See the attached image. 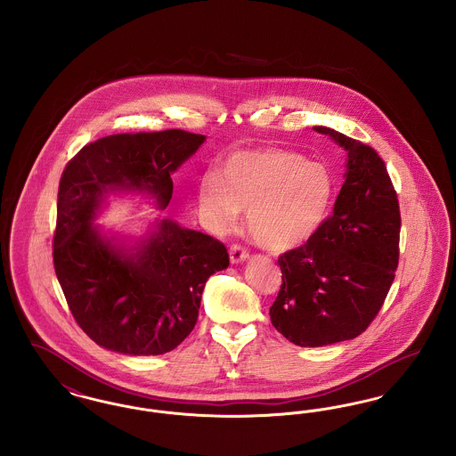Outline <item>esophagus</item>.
Segmentation results:
<instances>
[{
	"mask_svg": "<svg viewBox=\"0 0 456 456\" xmlns=\"http://www.w3.org/2000/svg\"><path fill=\"white\" fill-rule=\"evenodd\" d=\"M229 255H231V263H232V265H238V263H242V261H246L249 258L248 249L242 248L240 244H232Z\"/></svg>",
	"mask_w": 456,
	"mask_h": 456,
	"instance_id": "obj_1",
	"label": "esophagus"
}]
</instances>
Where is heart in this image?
Wrapping results in <instances>:
<instances>
[{"mask_svg": "<svg viewBox=\"0 0 456 456\" xmlns=\"http://www.w3.org/2000/svg\"><path fill=\"white\" fill-rule=\"evenodd\" d=\"M333 191V177L323 164L281 149H256L229 153L217 174H205L198 201L218 227L234 224L246 208L251 236L263 248L283 253L314 236Z\"/></svg>", "mask_w": 456, "mask_h": 456, "instance_id": "1", "label": "heart"}]
</instances>
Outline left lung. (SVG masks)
I'll return each instance as SVG.
<instances>
[{"mask_svg":"<svg viewBox=\"0 0 456 456\" xmlns=\"http://www.w3.org/2000/svg\"><path fill=\"white\" fill-rule=\"evenodd\" d=\"M347 152L333 214L301 248L283 253L272 325L299 347L359 337L387 299L398 266L400 208L385 162L344 133L314 126Z\"/></svg>","mask_w":456,"mask_h":456,"instance_id":"left-lung-1","label":"left lung"}]
</instances>
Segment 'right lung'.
<instances>
[{
	"mask_svg": "<svg viewBox=\"0 0 456 456\" xmlns=\"http://www.w3.org/2000/svg\"><path fill=\"white\" fill-rule=\"evenodd\" d=\"M203 142L183 130L121 133L68 162L53 260L75 322L97 346L125 355L171 352L195 328L208 277L229 266L220 240L173 218H157L140 238L94 224L116 193L147 195L164 210L171 175Z\"/></svg>",
	"mask_w": 456,
	"mask_h": 456,
	"instance_id": "obj_1",
	"label": "right lung"
}]
</instances>
